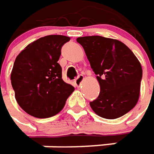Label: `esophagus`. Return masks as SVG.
Wrapping results in <instances>:
<instances>
[{"instance_id":"1","label":"esophagus","mask_w":154,"mask_h":154,"mask_svg":"<svg viewBox=\"0 0 154 154\" xmlns=\"http://www.w3.org/2000/svg\"><path fill=\"white\" fill-rule=\"evenodd\" d=\"M83 79H84L83 75H79V76L77 77V79L75 80V83H76V85H77V87H78V86H80V85L82 84Z\"/></svg>"}]
</instances>
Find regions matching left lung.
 I'll return each mask as SVG.
<instances>
[{"mask_svg":"<svg viewBox=\"0 0 154 154\" xmlns=\"http://www.w3.org/2000/svg\"><path fill=\"white\" fill-rule=\"evenodd\" d=\"M100 92L89 105L98 116L115 119L135 107L140 96L142 69L133 52L116 39L100 35L78 37Z\"/></svg>","mask_w":154,"mask_h":154,"instance_id":"left-lung-1","label":"left lung"}]
</instances>
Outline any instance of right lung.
<instances>
[{
	"mask_svg": "<svg viewBox=\"0 0 154 154\" xmlns=\"http://www.w3.org/2000/svg\"><path fill=\"white\" fill-rule=\"evenodd\" d=\"M69 36L50 35L29 43L14 61L11 82L15 99L25 112L38 119L59 113L74 87L62 79L58 63Z\"/></svg>",
	"mask_w": 154,
	"mask_h": 154,
	"instance_id": "obj_1",
	"label": "right lung"
}]
</instances>
